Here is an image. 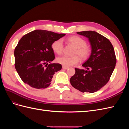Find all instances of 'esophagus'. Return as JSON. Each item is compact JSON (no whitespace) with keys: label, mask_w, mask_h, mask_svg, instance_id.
I'll return each mask as SVG.
<instances>
[{"label":"esophagus","mask_w":129,"mask_h":129,"mask_svg":"<svg viewBox=\"0 0 129 129\" xmlns=\"http://www.w3.org/2000/svg\"><path fill=\"white\" fill-rule=\"evenodd\" d=\"M62 68H63V69H67L68 68V67H66V66H62Z\"/></svg>","instance_id":"esophagus-1"}]
</instances>
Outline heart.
<instances>
[{"label": "heart", "mask_w": 129, "mask_h": 129, "mask_svg": "<svg viewBox=\"0 0 129 129\" xmlns=\"http://www.w3.org/2000/svg\"><path fill=\"white\" fill-rule=\"evenodd\" d=\"M68 41L75 47L72 56H60L57 58V62L66 67H69L79 62L82 60L88 59L90 55V49L87 46V42L83 39L77 36H72L68 38ZM52 48L56 54L60 55L63 50V42L61 39L54 41L52 44Z\"/></svg>", "instance_id": "1"}]
</instances>
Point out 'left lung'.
<instances>
[{
	"label": "left lung",
	"mask_w": 129,
	"mask_h": 129,
	"mask_svg": "<svg viewBox=\"0 0 129 129\" xmlns=\"http://www.w3.org/2000/svg\"><path fill=\"white\" fill-rule=\"evenodd\" d=\"M88 38L91 53L82 64L87 70L75 68L70 79L72 86L82 92L93 93L106 84L114 71L116 57L114 47L108 39L95 31L77 32Z\"/></svg>",
	"instance_id": "left-lung-1"
}]
</instances>
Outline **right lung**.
I'll use <instances>...</instances> for the list:
<instances>
[{
	"label": "right lung",
	"instance_id": "add662e5",
	"mask_svg": "<svg viewBox=\"0 0 129 129\" xmlns=\"http://www.w3.org/2000/svg\"><path fill=\"white\" fill-rule=\"evenodd\" d=\"M65 35L38 29L21 38L14 49V66L25 83L36 89L50 84L54 74L62 68L61 64L50 63L55 58L52 44Z\"/></svg>",
	"mask_w": 129,
	"mask_h": 129
}]
</instances>
